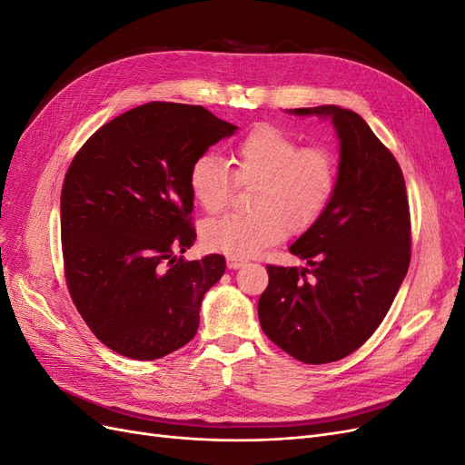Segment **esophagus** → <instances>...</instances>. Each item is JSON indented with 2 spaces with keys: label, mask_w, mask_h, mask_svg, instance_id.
I'll return each instance as SVG.
<instances>
[{
  "label": "esophagus",
  "mask_w": 465,
  "mask_h": 465,
  "mask_svg": "<svg viewBox=\"0 0 465 465\" xmlns=\"http://www.w3.org/2000/svg\"><path fill=\"white\" fill-rule=\"evenodd\" d=\"M244 263H246V260L238 258V256H229V258H227V265L231 267V270H238V267H242Z\"/></svg>",
  "instance_id": "34e87169"
}]
</instances>
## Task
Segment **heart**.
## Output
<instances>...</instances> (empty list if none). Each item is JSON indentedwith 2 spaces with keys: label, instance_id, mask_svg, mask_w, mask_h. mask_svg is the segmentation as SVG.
I'll list each match as a JSON object with an SVG mask.
<instances>
[{
  "label": "heart",
  "instance_id": "b5f03b06",
  "mask_svg": "<svg viewBox=\"0 0 465 465\" xmlns=\"http://www.w3.org/2000/svg\"><path fill=\"white\" fill-rule=\"evenodd\" d=\"M231 163L232 171L217 154L203 153L188 173L192 198L207 213L229 203L236 182L254 184L250 211L223 213L202 227L203 244L229 256H254L279 242L287 227L292 232L311 229L330 205L340 173L328 147H302L297 137L267 124L238 139Z\"/></svg>",
  "mask_w": 465,
  "mask_h": 465
}]
</instances>
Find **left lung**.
Returning a JSON list of instances; mask_svg holds the SVG:
<instances>
[{
  "label": "left lung",
  "instance_id": "1",
  "mask_svg": "<svg viewBox=\"0 0 465 465\" xmlns=\"http://www.w3.org/2000/svg\"><path fill=\"white\" fill-rule=\"evenodd\" d=\"M292 112L331 118L340 176L323 215L289 248L306 267L267 265L258 316L285 353L323 364L357 351L388 314L411 260V215L396 157L357 112Z\"/></svg>",
  "mask_w": 465,
  "mask_h": 465
}]
</instances>
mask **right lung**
<instances>
[{"label":"right lung","instance_id":"right-lung-1","mask_svg":"<svg viewBox=\"0 0 465 465\" xmlns=\"http://www.w3.org/2000/svg\"><path fill=\"white\" fill-rule=\"evenodd\" d=\"M234 130L203 106L147 103L96 130L69 164L60 205L65 283L89 330L116 353L161 359L198 331L224 256H182L195 241L188 173Z\"/></svg>","mask_w":465,"mask_h":465}]
</instances>
